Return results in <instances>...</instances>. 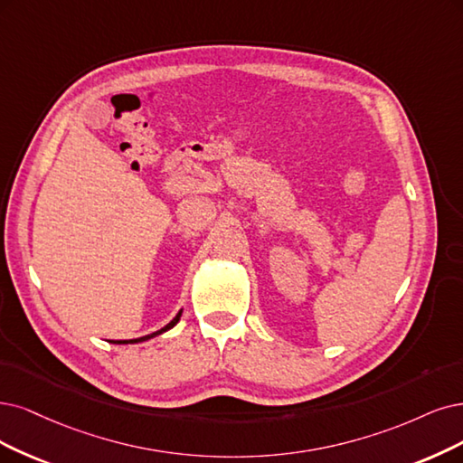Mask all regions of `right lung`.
<instances>
[{
	"mask_svg": "<svg viewBox=\"0 0 463 463\" xmlns=\"http://www.w3.org/2000/svg\"><path fill=\"white\" fill-rule=\"evenodd\" d=\"M179 318H181V311L177 313V317H175L174 320H171V322L167 324V326H164V328H162V330H158V332H154V334H150V335H145V337H139V339H129V341H114V344H137V341H145V339H150V337H154V335H160L162 332H165V330H169V328H174L175 324L179 322Z\"/></svg>",
	"mask_w": 463,
	"mask_h": 463,
	"instance_id": "1",
	"label": "right lung"
}]
</instances>
